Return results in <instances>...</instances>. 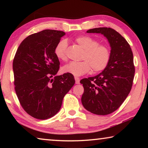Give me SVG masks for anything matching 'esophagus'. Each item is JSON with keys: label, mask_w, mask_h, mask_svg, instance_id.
<instances>
[{"label": "esophagus", "mask_w": 148, "mask_h": 148, "mask_svg": "<svg viewBox=\"0 0 148 148\" xmlns=\"http://www.w3.org/2000/svg\"><path fill=\"white\" fill-rule=\"evenodd\" d=\"M75 81H76V84H79V78L78 77H75Z\"/></svg>", "instance_id": "obj_1"}]
</instances>
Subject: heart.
<instances>
[{
	"label": "heart",
	"instance_id": "obj_1",
	"mask_svg": "<svg viewBox=\"0 0 148 148\" xmlns=\"http://www.w3.org/2000/svg\"><path fill=\"white\" fill-rule=\"evenodd\" d=\"M75 42L84 49L82 61H72L62 67L63 73H69L75 76H80L89 72H99L106 68L111 53L106 45L99 44L97 40L87 35H81L75 38ZM68 42L65 39L60 40L55 47L54 53L56 57L61 61H66Z\"/></svg>",
	"mask_w": 148,
	"mask_h": 148
}]
</instances>
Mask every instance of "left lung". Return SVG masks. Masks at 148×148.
<instances>
[{"instance_id":"1","label":"left lung","mask_w":148,"mask_h":148,"mask_svg":"<svg viewBox=\"0 0 148 148\" xmlns=\"http://www.w3.org/2000/svg\"><path fill=\"white\" fill-rule=\"evenodd\" d=\"M87 32L103 34L111 47L106 68L97 76L80 81L84 88V107L92 114L104 116L118 109L131 91L135 72L133 54L127 41L113 29L99 27Z\"/></svg>"}]
</instances>
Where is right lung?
<instances>
[{
    "mask_svg": "<svg viewBox=\"0 0 148 148\" xmlns=\"http://www.w3.org/2000/svg\"><path fill=\"white\" fill-rule=\"evenodd\" d=\"M64 34L63 31L46 29L29 35L15 55V91L25 111L36 119L55 116L75 84L71 74L56 76L60 62L54 49Z\"/></svg>",
    "mask_w": 148,
    "mask_h": 148,
    "instance_id": "1",
    "label": "right lung"
}]
</instances>
